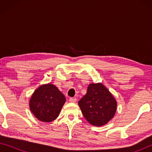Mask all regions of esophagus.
Masks as SVG:
<instances>
[{
	"label": "esophagus",
	"mask_w": 152,
	"mask_h": 152,
	"mask_svg": "<svg viewBox=\"0 0 152 152\" xmlns=\"http://www.w3.org/2000/svg\"><path fill=\"white\" fill-rule=\"evenodd\" d=\"M76 100H77V99H76L75 98H72V97H70V98L69 99V102H72V103L75 102Z\"/></svg>",
	"instance_id": "34e87169"
}]
</instances>
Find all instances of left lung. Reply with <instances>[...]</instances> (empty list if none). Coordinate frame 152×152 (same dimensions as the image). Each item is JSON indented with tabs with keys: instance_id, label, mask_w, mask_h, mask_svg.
<instances>
[{
	"instance_id": "left-lung-1",
	"label": "left lung",
	"mask_w": 152,
	"mask_h": 152,
	"mask_svg": "<svg viewBox=\"0 0 152 152\" xmlns=\"http://www.w3.org/2000/svg\"><path fill=\"white\" fill-rule=\"evenodd\" d=\"M82 113L88 123L95 126L107 124L115 115L117 102L102 83H91L86 95L78 102Z\"/></svg>"
}]
</instances>
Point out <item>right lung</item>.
Segmentation results:
<instances>
[{
  "label": "right lung",
  "mask_w": 152,
  "mask_h": 152,
  "mask_svg": "<svg viewBox=\"0 0 152 152\" xmlns=\"http://www.w3.org/2000/svg\"><path fill=\"white\" fill-rule=\"evenodd\" d=\"M66 102V97L52 84L41 85L32 93L29 102L32 113L39 120L50 122L55 120Z\"/></svg>",
  "instance_id": "add662e5"
}]
</instances>
